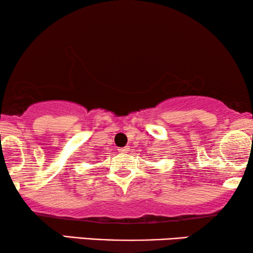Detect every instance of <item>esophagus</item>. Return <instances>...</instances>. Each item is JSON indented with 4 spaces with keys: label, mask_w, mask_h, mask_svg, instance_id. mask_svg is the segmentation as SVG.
Segmentation results:
<instances>
[{
    "label": "esophagus",
    "mask_w": 253,
    "mask_h": 253,
    "mask_svg": "<svg viewBox=\"0 0 253 253\" xmlns=\"http://www.w3.org/2000/svg\"><path fill=\"white\" fill-rule=\"evenodd\" d=\"M127 150H129V147H127V146H124V147H120L119 148V151L122 152V153H126Z\"/></svg>",
    "instance_id": "obj_1"
}]
</instances>
